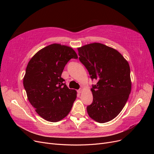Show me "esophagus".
<instances>
[{
	"label": "esophagus",
	"instance_id": "esophagus-1",
	"mask_svg": "<svg viewBox=\"0 0 154 154\" xmlns=\"http://www.w3.org/2000/svg\"><path fill=\"white\" fill-rule=\"evenodd\" d=\"M82 89H79V90H77V93H82Z\"/></svg>",
	"mask_w": 154,
	"mask_h": 154
}]
</instances>
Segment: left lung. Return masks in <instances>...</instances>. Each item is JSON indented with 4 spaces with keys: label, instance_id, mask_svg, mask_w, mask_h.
<instances>
[{
    "label": "left lung",
    "instance_id": "obj_1",
    "mask_svg": "<svg viewBox=\"0 0 154 154\" xmlns=\"http://www.w3.org/2000/svg\"><path fill=\"white\" fill-rule=\"evenodd\" d=\"M77 50L91 79L98 81L91 89L93 99L87 107L88 115L98 123L109 122L122 111L131 93L129 64L118 51L102 43L86 45Z\"/></svg>",
    "mask_w": 154,
    "mask_h": 154
}]
</instances>
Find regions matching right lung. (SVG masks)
I'll return each mask as SVG.
<instances>
[{"instance_id":"right-lung-1","label":"right lung","mask_w":154,"mask_h":154,"mask_svg":"<svg viewBox=\"0 0 154 154\" xmlns=\"http://www.w3.org/2000/svg\"><path fill=\"white\" fill-rule=\"evenodd\" d=\"M77 59L73 49L54 43L39 51L29 61L23 77L27 98L45 120L57 122L72 109L77 91L64 83L61 74L71 59Z\"/></svg>"}]
</instances>
